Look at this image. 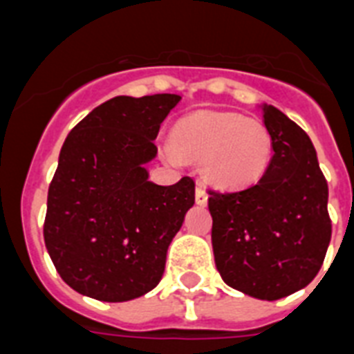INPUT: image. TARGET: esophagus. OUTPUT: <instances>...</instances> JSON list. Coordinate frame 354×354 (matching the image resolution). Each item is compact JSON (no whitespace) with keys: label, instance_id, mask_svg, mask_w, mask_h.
I'll list each match as a JSON object with an SVG mask.
<instances>
[{"label":"esophagus","instance_id":"1","mask_svg":"<svg viewBox=\"0 0 354 354\" xmlns=\"http://www.w3.org/2000/svg\"><path fill=\"white\" fill-rule=\"evenodd\" d=\"M195 201H197L198 206H206L208 203V194H206V189L203 188V184L198 183L197 188H195Z\"/></svg>","mask_w":354,"mask_h":354}]
</instances>
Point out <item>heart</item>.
<instances>
[{"instance_id":"obj_1","label":"heart","mask_w":354,"mask_h":354,"mask_svg":"<svg viewBox=\"0 0 354 354\" xmlns=\"http://www.w3.org/2000/svg\"><path fill=\"white\" fill-rule=\"evenodd\" d=\"M273 141L257 119L232 112H197L171 130V160L203 162L204 179L218 188H244L262 179Z\"/></svg>"}]
</instances>
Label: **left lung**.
<instances>
[{"label":"left lung","mask_w":354,"mask_h":354,"mask_svg":"<svg viewBox=\"0 0 354 354\" xmlns=\"http://www.w3.org/2000/svg\"><path fill=\"white\" fill-rule=\"evenodd\" d=\"M273 157L262 179L236 192H208L215 266L230 288L279 300L306 288L331 241L328 183L308 133L261 104Z\"/></svg>","instance_id":"1"}]
</instances>
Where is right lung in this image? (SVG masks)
Here are the masks:
<instances>
[{"mask_svg": "<svg viewBox=\"0 0 354 354\" xmlns=\"http://www.w3.org/2000/svg\"><path fill=\"white\" fill-rule=\"evenodd\" d=\"M175 93L118 95L72 128L48 188L43 235L55 270L101 302L139 299L162 279L166 251L195 203V183L159 186L146 165Z\"/></svg>", "mask_w": 354, "mask_h": 354, "instance_id": "add662e5", "label": "right lung"}]
</instances>
